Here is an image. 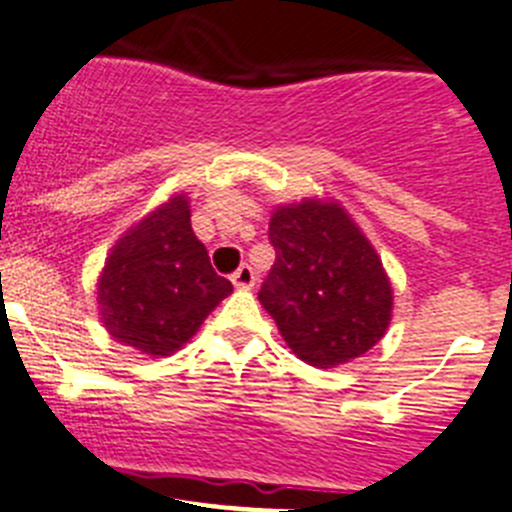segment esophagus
Returning a JSON list of instances; mask_svg holds the SVG:
<instances>
[{
  "mask_svg": "<svg viewBox=\"0 0 512 512\" xmlns=\"http://www.w3.org/2000/svg\"><path fill=\"white\" fill-rule=\"evenodd\" d=\"M232 283H234V288H239V290H250L252 285H255V270H252L250 265H242L237 273L232 275Z\"/></svg>",
  "mask_w": 512,
  "mask_h": 512,
  "instance_id": "34e87169",
  "label": "esophagus"
}]
</instances>
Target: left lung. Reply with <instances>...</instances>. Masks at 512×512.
<instances>
[{
    "label": "left lung",
    "instance_id": "8db88e82",
    "mask_svg": "<svg viewBox=\"0 0 512 512\" xmlns=\"http://www.w3.org/2000/svg\"><path fill=\"white\" fill-rule=\"evenodd\" d=\"M275 265L260 298L306 365L329 370L362 357L393 319V285L380 255L334 199L275 206Z\"/></svg>",
    "mask_w": 512,
    "mask_h": 512
}]
</instances>
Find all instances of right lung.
Segmentation results:
<instances>
[{"instance_id":"obj_1","label":"right lung","mask_w":512,"mask_h":512,"mask_svg":"<svg viewBox=\"0 0 512 512\" xmlns=\"http://www.w3.org/2000/svg\"><path fill=\"white\" fill-rule=\"evenodd\" d=\"M229 293L232 283L214 273L193 234L186 193L170 196L127 229L96 283L104 329L145 357L178 352Z\"/></svg>"}]
</instances>
